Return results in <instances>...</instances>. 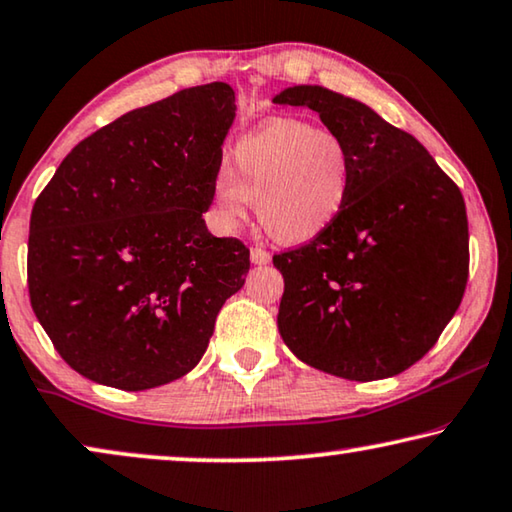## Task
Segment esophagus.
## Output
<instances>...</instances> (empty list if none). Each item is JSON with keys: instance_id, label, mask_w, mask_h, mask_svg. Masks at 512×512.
Segmentation results:
<instances>
[{"instance_id": "obj_1", "label": "esophagus", "mask_w": 512, "mask_h": 512, "mask_svg": "<svg viewBox=\"0 0 512 512\" xmlns=\"http://www.w3.org/2000/svg\"><path fill=\"white\" fill-rule=\"evenodd\" d=\"M250 259H253V264H269L271 262V255L266 253L264 248H250Z\"/></svg>"}]
</instances>
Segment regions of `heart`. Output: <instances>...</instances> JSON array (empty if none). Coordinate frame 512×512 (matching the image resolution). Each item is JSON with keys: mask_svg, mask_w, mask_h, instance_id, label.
<instances>
[{"mask_svg": "<svg viewBox=\"0 0 512 512\" xmlns=\"http://www.w3.org/2000/svg\"><path fill=\"white\" fill-rule=\"evenodd\" d=\"M355 183V153L334 129L273 118L243 136L232 169L213 176V215L236 229L255 201L257 218L280 243L318 239L345 213Z\"/></svg>", "mask_w": 512, "mask_h": 512, "instance_id": "1", "label": "heart"}]
</instances>
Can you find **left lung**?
<instances>
[{
    "label": "left lung",
    "mask_w": 512,
    "mask_h": 512,
    "mask_svg": "<svg viewBox=\"0 0 512 512\" xmlns=\"http://www.w3.org/2000/svg\"><path fill=\"white\" fill-rule=\"evenodd\" d=\"M273 104L306 106L355 153L352 199L334 227L273 255L285 292L278 331L331 376H397L434 348L469 280V220L455 181L415 136L320 85Z\"/></svg>",
    "instance_id": "left-lung-1"
}]
</instances>
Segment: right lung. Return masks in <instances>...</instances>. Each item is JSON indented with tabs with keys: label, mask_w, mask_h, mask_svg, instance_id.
Here are the masks:
<instances>
[{
	"label": "right lung",
	"mask_w": 512,
	"mask_h": 512,
	"mask_svg": "<svg viewBox=\"0 0 512 512\" xmlns=\"http://www.w3.org/2000/svg\"><path fill=\"white\" fill-rule=\"evenodd\" d=\"M234 99L227 83H208L120 115L78 143L34 201L32 311L81 376L127 392L178 380L246 283L250 250L201 218Z\"/></svg>",
	"instance_id": "add662e5"
}]
</instances>
